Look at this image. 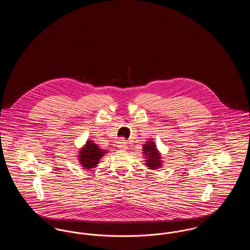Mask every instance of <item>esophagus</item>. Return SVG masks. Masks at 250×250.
I'll list each match as a JSON object with an SVG mask.
<instances>
[{
    "label": "esophagus",
    "instance_id": "34e87169",
    "mask_svg": "<svg viewBox=\"0 0 250 250\" xmlns=\"http://www.w3.org/2000/svg\"><path fill=\"white\" fill-rule=\"evenodd\" d=\"M118 147H119V149H121V150H126L127 143H126L125 141L121 140V141H119V143H118Z\"/></svg>",
    "mask_w": 250,
    "mask_h": 250
}]
</instances>
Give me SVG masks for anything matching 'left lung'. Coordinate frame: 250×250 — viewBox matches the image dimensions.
Listing matches in <instances>:
<instances>
[{"label": "left lung", "instance_id": "1", "mask_svg": "<svg viewBox=\"0 0 250 250\" xmlns=\"http://www.w3.org/2000/svg\"><path fill=\"white\" fill-rule=\"evenodd\" d=\"M143 155L145 157V165L148 168L156 169L162 167V156L161 153L157 150L155 142L153 140L147 141L143 145Z\"/></svg>", "mask_w": 250, "mask_h": 250}]
</instances>
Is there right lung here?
<instances>
[{
	"instance_id": "1",
	"label": "right lung",
	"mask_w": 250,
	"mask_h": 250,
	"mask_svg": "<svg viewBox=\"0 0 250 250\" xmlns=\"http://www.w3.org/2000/svg\"><path fill=\"white\" fill-rule=\"evenodd\" d=\"M107 153L106 150L100 149L97 144H95L93 141L88 140L83 147L80 149L78 159L82 166L85 169H91L97 166L99 160L102 156Z\"/></svg>"
}]
</instances>
